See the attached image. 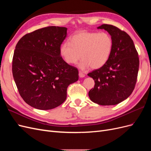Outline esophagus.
<instances>
[{
	"label": "esophagus",
	"instance_id": "esophagus-1",
	"mask_svg": "<svg viewBox=\"0 0 151 151\" xmlns=\"http://www.w3.org/2000/svg\"><path fill=\"white\" fill-rule=\"evenodd\" d=\"M79 76L80 77H85V74H84V73H83L81 71L79 72Z\"/></svg>",
	"mask_w": 151,
	"mask_h": 151
}]
</instances>
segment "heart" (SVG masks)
<instances>
[{"instance_id": "heart-1", "label": "heart", "mask_w": 151, "mask_h": 151, "mask_svg": "<svg viewBox=\"0 0 151 151\" xmlns=\"http://www.w3.org/2000/svg\"><path fill=\"white\" fill-rule=\"evenodd\" d=\"M69 41L61 45L60 55L68 64H76L82 58L79 64L82 69L101 68L112 52L113 39L106 32L82 31L73 35Z\"/></svg>"}]
</instances>
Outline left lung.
I'll return each mask as SVG.
<instances>
[{"instance_id":"obj_1","label":"left lung","mask_w":151,"mask_h":151,"mask_svg":"<svg viewBox=\"0 0 151 151\" xmlns=\"http://www.w3.org/2000/svg\"><path fill=\"white\" fill-rule=\"evenodd\" d=\"M98 29L108 32L113 46L107 62L88 74L95 83L89 96L93 102L100 105H115L129 98L135 88L139 67L138 53L126 32L106 24Z\"/></svg>"}]
</instances>
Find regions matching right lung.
I'll use <instances>...</instances> for the list:
<instances>
[{
    "label": "right lung",
    "mask_w": 151,
    "mask_h": 151,
    "mask_svg": "<svg viewBox=\"0 0 151 151\" xmlns=\"http://www.w3.org/2000/svg\"><path fill=\"white\" fill-rule=\"evenodd\" d=\"M65 27L48 26L25 35L17 42L12 58V75L19 94L31 106L47 110L67 98L68 85L79 72L60 55L67 36Z\"/></svg>",
    "instance_id": "obj_1"
}]
</instances>
